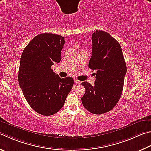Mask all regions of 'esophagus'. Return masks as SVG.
Wrapping results in <instances>:
<instances>
[{
  "instance_id": "esophagus-1",
  "label": "esophagus",
  "mask_w": 151,
  "mask_h": 151,
  "mask_svg": "<svg viewBox=\"0 0 151 151\" xmlns=\"http://www.w3.org/2000/svg\"><path fill=\"white\" fill-rule=\"evenodd\" d=\"M75 83L76 84H78V85H80L81 84V81H78V80H75Z\"/></svg>"
}]
</instances>
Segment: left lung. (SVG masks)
I'll list each match as a JSON object with an SVG mask.
<instances>
[{"label":"left lung","mask_w":151,"mask_h":151,"mask_svg":"<svg viewBox=\"0 0 151 151\" xmlns=\"http://www.w3.org/2000/svg\"><path fill=\"white\" fill-rule=\"evenodd\" d=\"M92 52L88 67L96 70L94 86L83 82V106L94 114L106 113L113 109L121 97L127 73L122 47L116 39L102 30L92 34Z\"/></svg>","instance_id":"obj_1"}]
</instances>
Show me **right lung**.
I'll return each instance as SVG.
<instances>
[{
  "label": "right lung",
  "mask_w": 151,
  "mask_h": 151,
  "mask_svg": "<svg viewBox=\"0 0 151 151\" xmlns=\"http://www.w3.org/2000/svg\"><path fill=\"white\" fill-rule=\"evenodd\" d=\"M65 43L61 35L44 33L36 35L22 54L19 85L30 107L43 116L59 111L73 86V78H60L51 68L61 61Z\"/></svg>",
  "instance_id": "obj_1"
}]
</instances>
